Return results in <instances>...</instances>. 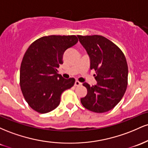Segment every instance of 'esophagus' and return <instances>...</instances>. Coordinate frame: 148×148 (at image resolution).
<instances>
[{"instance_id":"34e87169","label":"esophagus","mask_w":148,"mask_h":148,"mask_svg":"<svg viewBox=\"0 0 148 148\" xmlns=\"http://www.w3.org/2000/svg\"><path fill=\"white\" fill-rule=\"evenodd\" d=\"M81 83H80L79 81H76L75 83H74V86H81Z\"/></svg>"}]
</instances>
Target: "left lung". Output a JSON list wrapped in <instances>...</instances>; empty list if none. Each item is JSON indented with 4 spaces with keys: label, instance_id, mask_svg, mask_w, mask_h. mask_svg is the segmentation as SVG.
Instances as JSON below:
<instances>
[{
    "label": "left lung",
    "instance_id": "8db88e82",
    "mask_svg": "<svg viewBox=\"0 0 148 148\" xmlns=\"http://www.w3.org/2000/svg\"><path fill=\"white\" fill-rule=\"evenodd\" d=\"M80 43L87 51L90 69H94L97 84L87 83V95L81 98L85 108L95 113H104L120 102L126 91L128 66L125 55L118 46L101 35H78Z\"/></svg>",
    "mask_w": 148,
    "mask_h": 148
}]
</instances>
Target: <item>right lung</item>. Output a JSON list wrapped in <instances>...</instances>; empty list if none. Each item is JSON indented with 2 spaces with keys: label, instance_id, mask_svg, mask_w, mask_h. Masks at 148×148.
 <instances>
[{
  "label": "right lung",
  "instance_id": "obj_1",
  "mask_svg": "<svg viewBox=\"0 0 148 148\" xmlns=\"http://www.w3.org/2000/svg\"><path fill=\"white\" fill-rule=\"evenodd\" d=\"M75 35H49L33 42L23 56L20 68V86L28 105L47 113L60 104L61 94L74 86L75 79H65L58 74L62 56L75 45Z\"/></svg>",
  "mask_w": 148,
  "mask_h": 148
}]
</instances>
